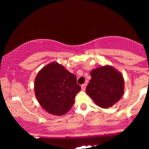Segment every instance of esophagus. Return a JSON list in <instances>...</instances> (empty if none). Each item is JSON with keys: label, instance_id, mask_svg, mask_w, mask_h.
I'll list each match as a JSON object with an SVG mask.
<instances>
[{"label": "esophagus", "instance_id": "34e87169", "mask_svg": "<svg viewBox=\"0 0 149 149\" xmlns=\"http://www.w3.org/2000/svg\"><path fill=\"white\" fill-rule=\"evenodd\" d=\"M86 86H87L86 83H84V84H83L82 85H81V89H82L83 91H85V89H86Z\"/></svg>", "mask_w": 149, "mask_h": 149}]
</instances>
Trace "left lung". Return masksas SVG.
<instances>
[{
  "instance_id": "8db88e82",
  "label": "left lung",
  "mask_w": 149,
  "mask_h": 149,
  "mask_svg": "<svg viewBox=\"0 0 149 149\" xmlns=\"http://www.w3.org/2000/svg\"><path fill=\"white\" fill-rule=\"evenodd\" d=\"M90 75L86 93L95 104L109 109L119 102L124 93V79L119 71L106 65L93 69Z\"/></svg>"
}]
</instances>
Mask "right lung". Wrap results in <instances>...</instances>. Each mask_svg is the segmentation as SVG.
<instances>
[{"label": "right lung", "instance_id": "right-lung-1", "mask_svg": "<svg viewBox=\"0 0 149 149\" xmlns=\"http://www.w3.org/2000/svg\"><path fill=\"white\" fill-rule=\"evenodd\" d=\"M34 87L35 96L42 109L57 116L70 111L75 95L81 90L76 76L56 62L46 65L38 72Z\"/></svg>", "mask_w": 149, "mask_h": 149}]
</instances>
